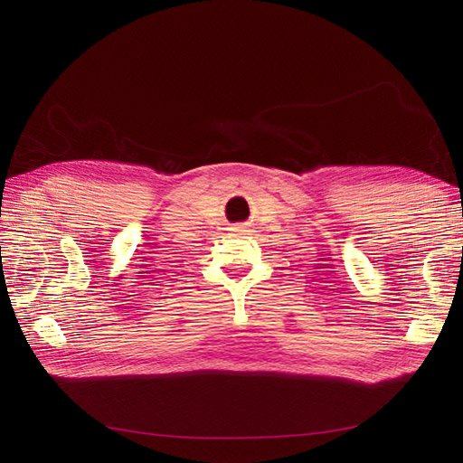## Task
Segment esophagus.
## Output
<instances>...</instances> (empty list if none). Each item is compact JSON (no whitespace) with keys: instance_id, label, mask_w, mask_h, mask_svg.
<instances>
[{"instance_id":"obj_1","label":"esophagus","mask_w":463,"mask_h":463,"mask_svg":"<svg viewBox=\"0 0 463 463\" xmlns=\"http://www.w3.org/2000/svg\"><path fill=\"white\" fill-rule=\"evenodd\" d=\"M232 232H233V233H243L245 230H243V226H235Z\"/></svg>"}]
</instances>
